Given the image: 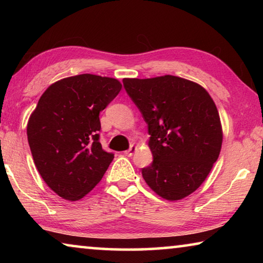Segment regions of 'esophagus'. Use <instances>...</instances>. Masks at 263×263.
Here are the masks:
<instances>
[{
	"mask_svg": "<svg viewBox=\"0 0 263 263\" xmlns=\"http://www.w3.org/2000/svg\"><path fill=\"white\" fill-rule=\"evenodd\" d=\"M136 151H137V146L131 145V147L128 148L127 151H125V155H127V157H131V155L135 154Z\"/></svg>",
	"mask_w": 263,
	"mask_h": 263,
	"instance_id": "esophagus-1",
	"label": "esophagus"
}]
</instances>
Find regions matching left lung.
Returning a JSON list of instances; mask_svg holds the SVG:
<instances>
[{
  "instance_id": "8db88e82",
  "label": "left lung",
  "mask_w": 263,
  "mask_h": 263,
  "mask_svg": "<svg viewBox=\"0 0 263 263\" xmlns=\"http://www.w3.org/2000/svg\"><path fill=\"white\" fill-rule=\"evenodd\" d=\"M123 83L148 125L153 162L141 169L145 182L167 201L193 194L221 149L215 102L201 84L174 75L123 79Z\"/></svg>"
}]
</instances>
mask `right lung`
I'll return each instance as SVG.
<instances>
[{"instance_id": "add662e5", "label": "right lung", "mask_w": 263, "mask_h": 263, "mask_svg": "<svg viewBox=\"0 0 263 263\" xmlns=\"http://www.w3.org/2000/svg\"><path fill=\"white\" fill-rule=\"evenodd\" d=\"M121 89L114 78H65L44 91L31 114L26 133L34 164L64 199L79 201L90 193L114 160L99 141V116Z\"/></svg>"}]
</instances>
